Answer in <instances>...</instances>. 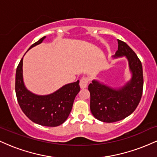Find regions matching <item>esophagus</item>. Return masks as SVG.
Segmentation results:
<instances>
[{
  "mask_svg": "<svg viewBox=\"0 0 157 157\" xmlns=\"http://www.w3.org/2000/svg\"><path fill=\"white\" fill-rule=\"evenodd\" d=\"M88 82H89V79L87 77H82L80 80V86L81 89H85V88L87 87Z\"/></svg>",
  "mask_w": 157,
  "mask_h": 157,
  "instance_id": "esophagus-1",
  "label": "esophagus"
}]
</instances>
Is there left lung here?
Masks as SVG:
<instances>
[{
  "mask_svg": "<svg viewBox=\"0 0 157 157\" xmlns=\"http://www.w3.org/2000/svg\"><path fill=\"white\" fill-rule=\"evenodd\" d=\"M118 50L114 57L125 56L132 78L124 87L111 89L93 80L89 86L91 96L90 109L95 118L105 122H114L131 114L141 100L143 90L142 63L136 53L123 41L117 40Z\"/></svg>",
  "mask_w": 157,
  "mask_h": 157,
  "instance_id": "8db88e82",
  "label": "left lung"
}]
</instances>
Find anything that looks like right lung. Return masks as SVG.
I'll use <instances>...</instances> for the list:
<instances>
[{"label": "right lung", "mask_w": 157, "mask_h": 157, "mask_svg": "<svg viewBox=\"0 0 157 157\" xmlns=\"http://www.w3.org/2000/svg\"><path fill=\"white\" fill-rule=\"evenodd\" d=\"M45 36L32 44L29 49L43 42ZM80 81L63 86L55 93L39 96L30 92L23 81V58L16 70L15 93L23 112L38 125L56 127L67 120L72 109L75 97L80 91Z\"/></svg>", "instance_id": "add662e5"}]
</instances>
